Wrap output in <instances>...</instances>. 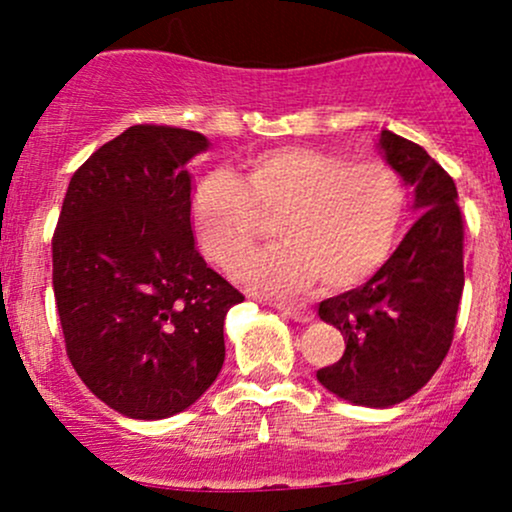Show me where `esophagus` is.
I'll list each match as a JSON object with an SVG mask.
<instances>
[{
    "instance_id": "esophagus-1",
    "label": "esophagus",
    "mask_w": 512,
    "mask_h": 512,
    "mask_svg": "<svg viewBox=\"0 0 512 512\" xmlns=\"http://www.w3.org/2000/svg\"><path fill=\"white\" fill-rule=\"evenodd\" d=\"M276 310H281L286 317H291V320L296 322H303V325H308V322L315 320V313L313 310L303 308V305H293V303H274Z\"/></svg>"
}]
</instances>
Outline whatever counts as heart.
Masks as SVG:
<instances>
[{"label": "heart", "instance_id": "b5f03b06", "mask_svg": "<svg viewBox=\"0 0 512 512\" xmlns=\"http://www.w3.org/2000/svg\"><path fill=\"white\" fill-rule=\"evenodd\" d=\"M404 211L407 187L390 163L276 149L252 158L240 180L223 168L204 175L190 214L199 250L228 274L276 223L284 245L252 257L243 279L267 296H293L315 281L349 289L378 272Z\"/></svg>", "mask_w": 512, "mask_h": 512}]
</instances>
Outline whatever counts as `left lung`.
<instances>
[{"mask_svg": "<svg viewBox=\"0 0 512 512\" xmlns=\"http://www.w3.org/2000/svg\"><path fill=\"white\" fill-rule=\"evenodd\" d=\"M385 161L414 190L419 219L363 286L320 303L344 356L317 370L337 397L392 407L419 392L448 356L464 289V221L455 180L419 144L383 129Z\"/></svg>", "mask_w": 512, "mask_h": 512, "instance_id": "obj_1", "label": "left lung"}]
</instances>
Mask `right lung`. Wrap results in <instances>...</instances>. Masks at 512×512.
I'll list each match as a JSON object with an SVG mask.
<instances>
[{
  "label": "right lung",
  "instance_id": "add662e5",
  "mask_svg": "<svg viewBox=\"0 0 512 512\" xmlns=\"http://www.w3.org/2000/svg\"><path fill=\"white\" fill-rule=\"evenodd\" d=\"M207 146L192 129H125L72 175L52 236L69 361L129 419H166L209 390L245 298L195 248L185 163Z\"/></svg>",
  "mask_w": 512,
  "mask_h": 512
}]
</instances>
